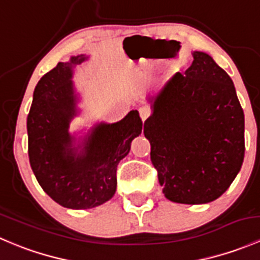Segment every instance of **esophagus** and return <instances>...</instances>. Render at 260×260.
<instances>
[{"label": "esophagus", "instance_id": "esophagus-1", "mask_svg": "<svg viewBox=\"0 0 260 260\" xmlns=\"http://www.w3.org/2000/svg\"><path fill=\"white\" fill-rule=\"evenodd\" d=\"M140 115L141 118H142L143 122H145L147 118L151 115V111H149V108H147V107H142V108H140Z\"/></svg>", "mask_w": 260, "mask_h": 260}]
</instances>
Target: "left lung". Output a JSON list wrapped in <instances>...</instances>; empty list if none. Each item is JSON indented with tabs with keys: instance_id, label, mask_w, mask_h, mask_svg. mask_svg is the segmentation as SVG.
<instances>
[{
	"instance_id": "left-lung-1",
	"label": "left lung",
	"mask_w": 260,
	"mask_h": 260,
	"mask_svg": "<svg viewBox=\"0 0 260 260\" xmlns=\"http://www.w3.org/2000/svg\"><path fill=\"white\" fill-rule=\"evenodd\" d=\"M157 95L145 122L162 192L179 204H208L229 188L244 159V112L232 78L203 51L192 52Z\"/></svg>"
}]
</instances>
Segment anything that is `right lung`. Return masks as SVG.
I'll return each instance as SVG.
<instances>
[{"instance_id":"add662e5","label":"right lung","mask_w":260,"mask_h":260,"mask_svg":"<svg viewBox=\"0 0 260 260\" xmlns=\"http://www.w3.org/2000/svg\"><path fill=\"white\" fill-rule=\"evenodd\" d=\"M85 55L59 62L46 73L34 90L27 115L28 158L43 190L59 205L74 210L90 209L111 200L117 190V166L142 132L138 111L117 123H98L81 143L69 124L78 114L73 68Z\"/></svg>"}]
</instances>
